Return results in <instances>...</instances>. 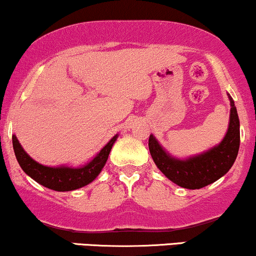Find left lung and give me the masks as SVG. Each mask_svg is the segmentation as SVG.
<instances>
[{
  "instance_id": "left-lung-1",
  "label": "left lung",
  "mask_w": 256,
  "mask_h": 256,
  "mask_svg": "<svg viewBox=\"0 0 256 256\" xmlns=\"http://www.w3.org/2000/svg\"><path fill=\"white\" fill-rule=\"evenodd\" d=\"M230 118L228 132L218 145L200 154L177 158L159 144L153 134L150 135L148 148L157 168L171 182L187 189H200L223 177L235 163L240 148V118L231 96Z\"/></svg>"
}]
</instances>
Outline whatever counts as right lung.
Masks as SVG:
<instances>
[{
	"mask_svg": "<svg viewBox=\"0 0 256 256\" xmlns=\"http://www.w3.org/2000/svg\"><path fill=\"white\" fill-rule=\"evenodd\" d=\"M117 138H118V134L111 138L109 142L88 163L76 168L68 166V165L48 166V165L38 163L27 154V152L22 148L19 140H18L16 135H13L12 139H13V148L18 163L27 176L31 177L39 184L52 189V190L70 192L85 187L97 178V176L100 174L105 163H106L109 153Z\"/></svg>",
	"mask_w": 256,
	"mask_h": 256,
	"instance_id": "obj_1",
	"label": "right lung"
}]
</instances>
